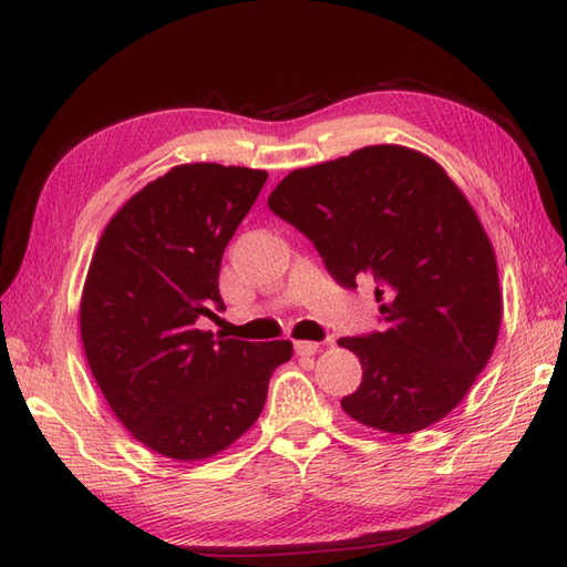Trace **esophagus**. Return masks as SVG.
<instances>
[{
  "label": "esophagus",
  "mask_w": 567,
  "mask_h": 567,
  "mask_svg": "<svg viewBox=\"0 0 567 567\" xmlns=\"http://www.w3.org/2000/svg\"><path fill=\"white\" fill-rule=\"evenodd\" d=\"M319 343H311V340H297L295 343V350H297V354H316L319 352Z\"/></svg>",
  "instance_id": "1"
}]
</instances>
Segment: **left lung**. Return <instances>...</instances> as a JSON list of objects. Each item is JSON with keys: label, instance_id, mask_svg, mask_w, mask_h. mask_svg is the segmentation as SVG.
<instances>
[{"label": "left lung", "instance_id": "obj_1", "mask_svg": "<svg viewBox=\"0 0 567 567\" xmlns=\"http://www.w3.org/2000/svg\"><path fill=\"white\" fill-rule=\"evenodd\" d=\"M268 205L313 241L338 285H377L384 328L338 340L362 362L343 411L391 434L450 415L491 360L503 295L488 234L446 171L374 144L292 171Z\"/></svg>", "mask_w": 567, "mask_h": 567}]
</instances>
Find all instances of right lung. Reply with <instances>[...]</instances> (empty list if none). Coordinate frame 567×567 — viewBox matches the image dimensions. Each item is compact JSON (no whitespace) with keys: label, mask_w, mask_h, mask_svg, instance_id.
<instances>
[{"label":"right lung","mask_w":567,"mask_h":567,"mask_svg":"<svg viewBox=\"0 0 567 567\" xmlns=\"http://www.w3.org/2000/svg\"><path fill=\"white\" fill-rule=\"evenodd\" d=\"M266 178L244 166H174L117 209L91 258L79 309L91 374L130 434L176 462L239 440L292 358L289 340H215L197 328L224 307V248Z\"/></svg>","instance_id":"obj_1"}]
</instances>
